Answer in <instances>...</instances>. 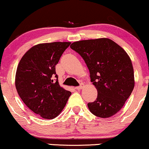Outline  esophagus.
I'll list each match as a JSON object with an SVG mask.
<instances>
[{
    "mask_svg": "<svg viewBox=\"0 0 149 149\" xmlns=\"http://www.w3.org/2000/svg\"><path fill=\"white\" fill-rule=\"evenodd\" d=\"M76 90H81L82 88H83V84H81L80 85V86H78V87H76Z\"/></svg>",
    "mask_w": 149,
    "mask_h": 149,
    "instance_id": "34e87169",
    "label": "esophagus"
}]
</instances>
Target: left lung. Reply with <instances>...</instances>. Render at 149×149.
Returning <instances> with one entry per match:
<instances>
[{
	"mask_svg": "<svg viewBox=\"0 0 149 149\" xmlns=\"http://www.w3.org/2000/svg\"><path fill=\"white\" fill-rule=\"evenodd\" d=\"M70 47L84 59L97 90V100L88 104L90 112L100 118L115 115L134 87V70L127 52L106 38L80 40Z\"/></svg>",
	"mask_w": 149,
	"mask_h": 149,
	"instance_id": "1",
	"label": "left lung"
}]
</instances>
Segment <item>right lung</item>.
Wrapping results in <instances>:
<instances>
[{"label": "right lung", "mask_w": 149, "mask_h": 149, "mask_svg": "<svg viewBox=\"0 0 149 149\" xmlns=\"http://www.w3.org/2000/svg\"><path fill=\"white\" fill-rule=\"evenodd\" d=\"M70 44H38L29 49L18 64L15 86L19 96L29 109L45 119L57 117L71 95L59 85L55 71V66Z\"/></svg>", "instance_id": "add662e5"}]
</instances>
